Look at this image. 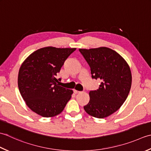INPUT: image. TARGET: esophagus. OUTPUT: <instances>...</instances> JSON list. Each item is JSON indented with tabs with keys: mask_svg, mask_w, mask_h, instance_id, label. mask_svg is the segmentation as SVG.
<instances>
[{
	"mask_svg": "<svg viewBox=\"0 0 151 151\" xmlns=\"http://www.w3.org/2000/svg\"><path fill=\"white\" fill-rule=\"evenodd\" d=\"M73 93H74L75 94H78V93H79V91H77V90H73Z\"/></svg>",
	"mask_w": 151,
	"mask_h": 151,
	"instance_id": "34e87169",
	"label": "esophagus"
}]
</instances>
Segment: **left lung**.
Wrapping results in <instances>:
<instances>
[{"mask_svg": "<svg viewBox=\"0 0 151 151\" xmlns=\"http://www.w3.org/2000/svg\"><path fill=\"white\" fill-rule=\"evenodd\" d=\"M79 51L91 68L92 78L101 81L99 88L89 92L90 100L84 109L96 118L107 117L121 107L130 93V67L121 55L108 47Z\"/></svg>", "mask_w": 151, "mask_h": 151, "instance_id": "1", "label": "left lung"}]
</instances>
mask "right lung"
<instances>
[{"label": "right lung", "mask_w": 151, "mask_h": 151, "mask_svg": "<svg viewBox=\"0 0 151 151\" xmlns=\"http://www.w3.org/2000/svg\"><path fill=\"white\" fill-rule=\"evenodd\" d=\"M76 48L46 47L33 52L20 67L18 87L32 111L52 117L63 111L73 93L58 84L56 76Z\"/></svg>", "instance_id": "add662e5"}]
</instances>
